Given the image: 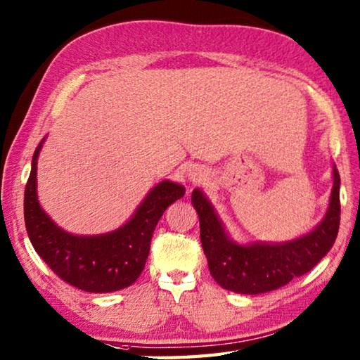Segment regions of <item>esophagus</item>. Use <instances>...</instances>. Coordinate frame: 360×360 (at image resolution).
Instances as JSON below:
<instances>
[{"instance_id": "34e87169", "label": "esophagus", "mask_w": 360, "mask_h": 360, "mask_svg": "<svg viewBox=\"0 0 360 360\" xmlns=\"http://www.w3.org/2000/svg\"><path fill=\"white\" fill-rule=\"evenodd\" d=\"M188 177L193 183H200L206 177V171H203V167H200V166H198V167L195 166V167H193V169H189Z\"/></svg>"}]
</instances>
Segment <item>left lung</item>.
<instances>
[{
    "label": "left lung",
    "mask_w": 360,
    "mask_h": 360,
    "mask_svg": "<svg viewBox=\"0 0 360 360\" xmlns=\"http://www.w3.org/2000/svg\"><path fill=\"white\" fill-rule=\"evenodd\" d=\"M333 175L330 207L321 225L313 233L281 245L243 246L233 242L202 191L194 189L193 203L200 220V240L214 281L234 292L262 294L281 288L313 269L331 250L339 233L340 177L336 167Z\"/></svg>",
    "instance_id": "obj_1"
}]
</instances>
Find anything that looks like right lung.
Segmentation results:
<instances>
[{
    "label": "right lung",
    "instance_id": "obj_1",
    "mask_svg": "<svg viewBox=\"0 0 360 360\" xmlns=\"http://www.w3.org/2000/svg\"><path fill=\"white\" fill-rule=\"evenodd\" d=\"M44 140L32 157L24 189V221L37 254L61 281L87 292H112L140 277L149 255L154 229L166 207L185 195L179 183L165 180L150 191L134 217L114 233L82 237L60 229L37 198V160Z\"/></svg>",
    "mask_w": 360,
    "mask_h": 360
}]
</instances>
